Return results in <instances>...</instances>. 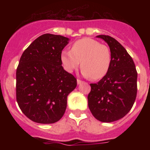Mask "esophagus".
<instances>
[{"label": "esophagus", "instance_id": "obj_1", "mask_svg": "<svg viewBox=\"0 0 150 150\" xmlns=\"http://www.w3.org/2000/svg\"><path fill=\"white\" fill-rule=\"evenodd\" d=\"M83 81H82V80H80V79H77V84L79 85V84H81V83H83Z\"/></svg>", "mask_w": 150, "mask_h": 150}]
</instances>
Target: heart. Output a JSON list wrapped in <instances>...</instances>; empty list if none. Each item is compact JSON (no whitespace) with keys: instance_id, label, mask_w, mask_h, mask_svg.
Listing matches in <instances>:
<instances>
[{"instance_id":"1","label":"heart","mask_w":150,"mask_h":150,"mask_svg":"<svg viewBox=\"0 0 150 150\" xmlns=\"http://www.w3.org/2000/svg\"><path fill=\"white\" fill-rule=\"evenodd\" d=\"M61 61L68 72L77 68L81 62L83 75L97 80L104 77L109 71L111 54L110 49L98 41L83 38L73 43L71 51L62 52Z\"/></svg>"}]
</instances>
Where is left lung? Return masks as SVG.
I'll list each match as a JSON object with an SVG mask.
<instances>
[{
    "label": "left lung",
    "mask_w": 150,
    "mask_h": 150,
    "mask_svg": "<svg viewBox=\"0 0 150 150\" xmlns=\"http://www.w3.org/2000/svg\"><path fill=\"white\" fill-rule=\"evenodd\" d=\"M108 44L111 63L109 71L98 83H91L88 105L96 120L112 122L131 110L137 91V73L132 58L116 39L98 35Z\"/></svg>",
    "instance_id": "1"
}]
</instances>
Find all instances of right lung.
Instances as JSON below:
<instances>
[{
  "label": "right lung",
  "mask_w": 150,
  "mask_h": 150,
  "mask_svg": "<svg viewBox=\"0 0 150 150\" xmlns=\"http://www.w3.org/2000/svg\"><path fill=\"white\" fill-rule=\"evenodd\" d=\"M69 39L45 34L22 53L16 70V100L28 119L41 124L60 120L76 79L62 66L61 53Z\"/></svg>",
  "instance_id": "right-lung-1"
}]
</instances>
